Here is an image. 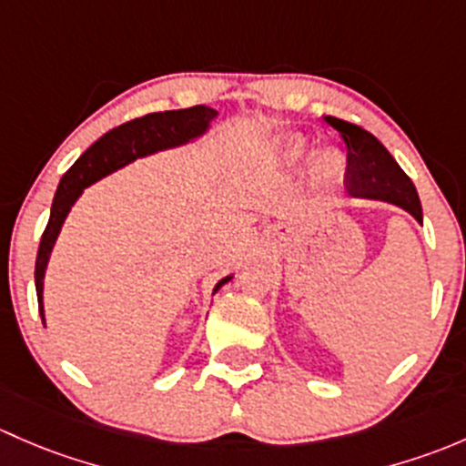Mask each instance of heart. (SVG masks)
I'll return each instance as SVG.
<instances>
[{"label": "heart", "instance_id": "obj_1", "mask_svg": "<svg viewBox=\"0 0 466 466\" xmlns=\"http://www.w3.org/2000/svg\"><path fill=\"white\" fill-rule=\"evenodd\" d=\"M305 155V143L303 141H289L287 143V157L289 159H299V157ZM340 172V159L337 155H332V152H328V155L320 157L319 161V179L328 181L332 179V177H337Z\"/></svg>", "mask_w": 466, "mask_h": 466}]
</instances>
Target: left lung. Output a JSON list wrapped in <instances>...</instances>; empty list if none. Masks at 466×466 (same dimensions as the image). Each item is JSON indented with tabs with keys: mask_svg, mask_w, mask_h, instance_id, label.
<instances>
[{
	"mask_svg": "<svg viewBox=\"0 0 466 466\" xmlns=\"http://www.w3.org/2000/svg\"><path fill=\"white\" fill-rule=\"evenodd\" d=\"M325 123L332 126L348 147V167H345V188L352 198L381 199L395 204L421 222V204L415 186L409 179L400 163L392 159L390 152L354 123L340 118L325 116Z\"/></svg>",
	"mask_w": 466,
	"mask_h": 466,
	"instance_id": "1",
	"label": "left lung"
}]
</instances>
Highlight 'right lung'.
Returning a JSON list of instances; mask_svg holds the SVG:
<instances>
[{"instance_id":"right-lung-1","label":"right lung","mask_w":466,"mask_h":466,"mask_svg":"<svg viewBox=\"0 0 466 466\" xmlns=\"http://www.w3.org/2000/svg\"><path fill=\"white\" fill-rule=\"evenodd\" d=\"M218 116V112L206 105H195L188 109H170V112H155L146 114L141 118L123 123V126L109 129L107 134L98 138L94 146L80 155V159L62 175L60 186L56 190L54 204H51V218L42 233L40 248L35 258V291H37V307H40L42 323H45V309H42V280H45V268L49 262L51 248H54L57 233H60L62 222L66 213L71 210L74 201L80 198L87 186L98 181L100 177L127 166L134 159L152 155V152L166 150V147L181 146L188 143L190 138L199 137L208 129L210 121ZM231 280L227 276L218 282L215 291Z\"/></svg>"}]
</instances>
